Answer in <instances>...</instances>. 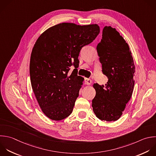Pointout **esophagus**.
<instances>
[{"label": "esophagus", "instance_id": "esophagus-1", "mask_svg": "<svg viewBox=\"0 0 156 156\" xmlns=\"http://www.w3.org/2000/svg\"><path fill=\"white\" fill-rule=\"evenodd\" d=\"M92 81L90 79H88V78H85V83L86 85H90Z\"/></svg>", "mask_w": 156, "mask_h": 156}]
</instances>
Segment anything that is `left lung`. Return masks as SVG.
Listing matches in <instances>:
<instances>
[{
	"label": "left lung",
	"mask_w": 156,
	"mask_h": 156,
	"mask_svg": "<svg viewBox=\"0 0 156 156\" xmlns=\"http://www.w3.org/2000/svg\"><path fill=\"white\" fill-rule=\"evenodd\" d=\"M97 52L102 73L108 78L105 86L94 83L96 96L92 107L97 118L115 121L122 114L133 87L135 65L128 44L115 28L105 26Z\"/></svg>",
	"instance_id": "left-lung-1"
}]
</instances>
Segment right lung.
<instances>
[{"label": "right lung", "instance_id": "add662e5", "mask_svg": "<svg viewBox=\"0 0 156 156\" xmlns=\"http://www.w3.org/2000/svg\"><path fill=\"white\" fill-rule=\"evenodd\" d=\"M98 24L63 23L45 30L37 39L30 61L31 85L44 114L60 121L71 115L84 79L77 76L82 47L98 35ZM74 64L75 69L69 72Z\"/></svg>", "mask_w": 156, "mask_h": 156}]
</instances>
